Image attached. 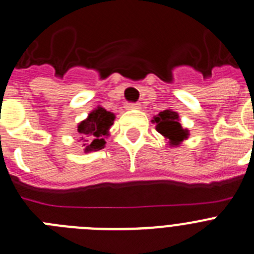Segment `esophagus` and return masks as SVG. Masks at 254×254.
Wrapping results in <instances>:
<instances>
[{"label": "esophagus", "mask_w": 254, "mask_h": 254, "mask_svg": "<svg viewBox=\"0 0 254 254\" xmlns=\"http://www.w3.org/2000/svg\"><path fill=\"white\" fill-rule=\"evenodd\" d=\"M127 109H138L140 108V103H127L126 104Z\"/></svg>", "instance_id": "esophagus-1"}]
</instances>
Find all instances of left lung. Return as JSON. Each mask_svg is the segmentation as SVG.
<instances>
[{"mask_svg":"<svg viewBox=\"0 0 254 254\" xmlns=\"http://www.w3.org/2000/svg\"><path fill=\"white\" fill-rule=\"evenodd\" d=\"M154 122L157 123V131L164 137L170 138L172 145H179V142L188 137V131L180 125L179 114L176 112L171 109L163 110L154 118Z\"/></svg>","mask_w":254,"mask_h":254,"instance_id":"obj_1","label":"left lung"}]
</instances>
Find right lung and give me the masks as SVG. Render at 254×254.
<instances>
[{"label":"right lung","mask_w":254,"mask_h":254,"mask_svg":"<svg viewBox=\"0 0 254 254\" xmlns=\"http://www.w3.org/2000/svg\"><path fill=\"white\" fill-rule=\"evenodd\" d=\"M114 122V114L106 112L104 108H97L88 114L87 119L78 125L79 140L83 141V150L88 151L101 150L105 145L104 136L108 135V131Z\"/></svg>","instance_id":"obj_1"}]
</instances>
